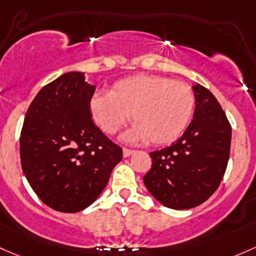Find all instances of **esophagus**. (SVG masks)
<instances>
[{
    "mask_svg": "<svg viewBox=\"0 0 256 256\" xmlns=\"http://www.w3.org/2000/svg\"><path fill=\"white\" fill-rule=\"evenodd\" d=\"M134 152H135V150H128V148H124L122 150V156H124V157H130V156L131 154H132V153Z\"/></svg>",
    "mask_w": 256,
    "mask_h": 256,
    "instance_id": "1",
    "label": "esophagus"
}]
</instances>
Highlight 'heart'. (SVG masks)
<instances>
[{"label":"heart","mask_w":256,"mask_h":256,"mask_svg":"<svg viewBox=\"0 0 256 256\" xmlns=\"http://www.w3.org/2000/svg\"><path fill=\"white\" fill-rule=\"evenodd\" d=\"M195 94L186 83L157 74H136L115 82L108 94H94L90 110L94 122L114 135L130 119L132 141L164 146L176 141L192 119Z\"/></svg>","instance_id":"heart-1"}]
</instances>
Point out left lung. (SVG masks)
Wrapping results in <instances>:
<instances>
[{
    "label": "left lung",
    "instance_id": "8db88e82",
    "mask_svg": "<svg viewBox=\"0 0 256 256\" xmlns=\"http://www.w3.org/2000/svg\"><path fill=\"white\" fill-rule=\"evenodd\" d=\"M192 90V121L173 144L150 153L152 166L144 176L150 195L173 210L205 202L220 186L230 158L232 128L222 106L201 84Z\"/></svg>",
    "mask_w": 256,
    "mask_h": 256
}]
</instances>
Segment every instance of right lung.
<instances>
[{
    "mask_svg": "<svg viewBox=\"0 0 256 256\" xmlns=\"http://www.w3.org/2000/svg\"><path fill=\"white\" fill-rule=\"evenodd\" d=\"M94 90L83 72L62 74L39 90L20 132L24 176L45 205L64 214L92 205L122 158L92 119Z\"/></svg>",
    "mask_w": 256,
    "mask_h": 256,
    "instance_id": "right-lung-1",
    "label": "right lung"
}]
</instances>
